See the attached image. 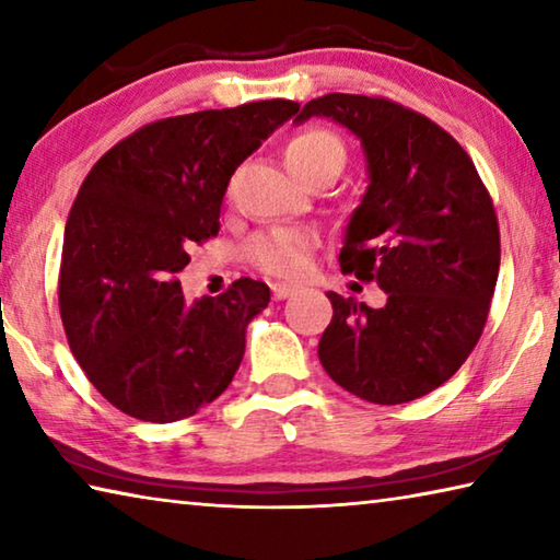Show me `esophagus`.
<instances>
[{
    "instance_id": "obj_1",
    "label": "esophagus",
    "mask_w": 560,
    "mask_h": 560,
    "mask_svg": "<svg viewBox=\"0 0 560 560\" xmlns=\"http://www.w3.org/2000/svg\"><path fill=\"white\" fill-rule=\"evenodd\" d=\"M293 291H296V289H293L291 283H271V293H273V299H277V301L289 299Z\"/></svg>"
}]
</instances>
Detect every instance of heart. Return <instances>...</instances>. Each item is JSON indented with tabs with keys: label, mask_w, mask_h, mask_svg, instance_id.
<instances>
[{
	"label": "heart",
	"mask_w": 560,
	"mask_h": 560,
	"mask_svg": "<svg viewBox=\"0 0 560 560\" xmlns=\"http://www.w3.org/2000/svg\"><path fill=\"white\" fill-rule=\"evenodd\" d=\"M287 165L293 175L318 183L334 179L346 165V148L330 130L306 128L293 136L283 148ZM318 240L306 230H269L254 236L246 249L252 267L279 279H299L308 271L311 254L316 252Z\"/></svg>",
	"instance_id": "obj_1"
}]
</instances>
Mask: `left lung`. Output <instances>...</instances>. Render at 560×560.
Wrapping results in <instances>:
<instances>
[{
    "instance_id": "8db88e82",
    "label": "left lung",
    "mask_w": 560,
    "mask_h": 560,
    "mask_svg": "<svg viewBox=\"0 0 560 560\" xmlns=\"http://www.w3.org/2000/svg\"><path fill=\"white\" fill-rule=\"evenodd\" d=\"M311 116L334 118L363 143L371 185L338 261L387 293L371 308L328 291L320 365L368 402H410L450 381L479 343L501 261L494 202L467 150L422 113L328 93L296 120Z\"/></svg>"
}]
</instances>
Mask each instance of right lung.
Here are the masks:
<instances>
[{
    "instance_id": "obj_1",
    "label": "right lung",
    "mask_w": 560,
    "mask_h": 560,
    "mask_svg": "<svg viewBox=\"0 0 560 560\" xmlns=\"http://www.w3.org/2000/svg\"><path fill=\"white\" fill-rule=\"evenodd\" d=\"M299 103L271 98L163 118L103 155L63 232L59 311L93 387L136 420L175 422L230 387L269 287L240 279L187 306L189 246L220 232L230 177Z\"/></svg>"
}]
</instances>
